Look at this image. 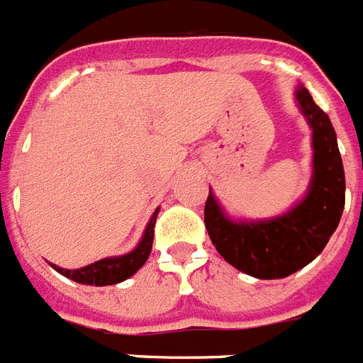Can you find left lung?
I'll return each instance as SVG.
<instances>
[{"instance_id":"left-lung-1","label":"left lung","mask_w":363,"mask_h":363,"mask_svg":"<svg viewBox=\"0 0 363 363\" xmlns=\"http://www.w3.org/2000/svg\"><path fill=\"white\" fill-rule=\"evenodd\" d=\"M296 100L313 130L310 193L287 215L263 223H232L209 191L203 223L217 252L239 271L272 280L289 277L315 259L336 232L345 208V172L336 131L304 86Z\"/></svg>"}]
</instances>
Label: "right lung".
Returning a JSON list of instances; mask_svg holds the SVG:
<instances>
[{"mask_svg":"<svg viewBox=\"0 0 363 363\" xmlns=\"http://www.w3.org/2000/svg\"><path fill=\"white\" fill-rule=\"evenodd\" d=\"M160 209H155L152 218H150L148 226H146L145 238L139 242V247L135 248L133 252L125 254L121 257H107V259H100V262L91 263L83 269H76V271H68V269H61L57 265H52L57 272H61L62 277L70 278L74 282L86 284V286H113V284L124 282L125 278H130L131 274L139 271L148 259L150 252H152V242H154V226L155 218H157Z\"/></svg>","mask_w":363,"mask_h":363,"instance_id":"add662e5","label":"right lung"}]
</instances>
